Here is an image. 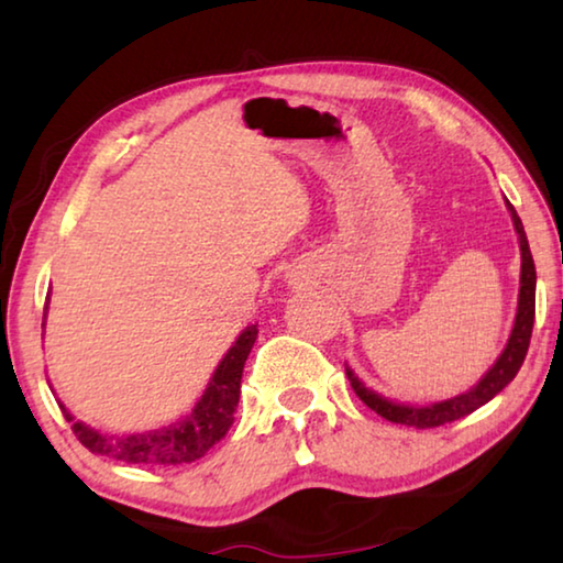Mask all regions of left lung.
<instances>
[{
	"instance_id": "obj_1",
	"label": "left lung",
	"mask_w": 563,
	"mask_h": 563,
	"mask_svg": "<svg viewBox=\"0 0 563 563\" xmlns=\"http://www.w3.org/2000/svg\"><path fill=\"white\" fill-rule=\"evenodd\" d=\"M507 208L511 211L514 228L519 233V247H521V288H519V308H517V320H514V330L509 335L507 347L494 362L492 369L484 375L479 383H476L470 393L460 397L444 399V402H434L427 407H409V405H397L393 399H385L383 395L373 393V389L365 387L357 379V375L347 367V379L355 395L365 402L369 409H375L379 417L389 419L395 424L405 427H417V430H427V427H440L446 422H454V419H462L472 415L474 409L487 405L492 397H497L504 387H507L514 377H517L523 357H527L531 330H533V310H537V268H533V258L529 251L527 233H523L521 218L514 211V206L507 201Z\"/></svg>"
}]
</instances>
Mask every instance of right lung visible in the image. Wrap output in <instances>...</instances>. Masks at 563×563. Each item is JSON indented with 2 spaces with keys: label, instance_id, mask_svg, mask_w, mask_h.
I'll list each match as a JSON object with an SVG mask.
<instances>
[{
  "label": "right lung",
  "instance_id": "1",
  "mask_svg": "<svg viewBox=\"0 0 563 563\" xmlns=\"http://www.w3.org/2000/svg\"><path fill=\"white\" fill-rule=\"evenodd\" d=\"M255 338H258V325H251L241 332L235 345L225 352L221 365L208 383L203 397L198 399L194 412L176 424H168L164 430L144 432V434H101L91 430L89 424L76 422L64 405L62 412L66 422H71V432L76 434L89 452L111 456L129 464H186L196 462L211 450L216 442H221L225 432L233 424V412L241 397V377L243 365Z\"/></svg>",
  "mask_w": 563,
  "mask_h": 563
}]
</instances>
